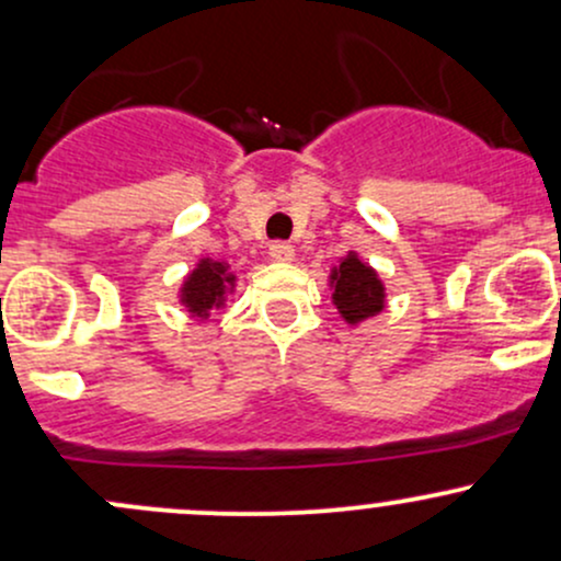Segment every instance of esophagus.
<instances>
[{"label": "esophagus", "mask_w": 561, "mask_h": 561, "mask_svg": "<svg viewBox=\"0 0 561 561\" xmlns=\"http://www.w3.org/2000/svg\"><path fill=\"white\" fill-rule=\"evenodd\" d=\"M268 257L276 263H290L295 257V250L290 242H271L268 244Z\"/></svg>", "instance_id": "1"}]
</instances>
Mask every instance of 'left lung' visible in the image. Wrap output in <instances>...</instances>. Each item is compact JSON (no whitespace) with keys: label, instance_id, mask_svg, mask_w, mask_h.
Listing matches in <instances>:
<instances>
[{"label":"left lung","instance_id":"1","mask_svg":"<svg viewBox=\"0 0 561 561\" xmlns=\"http://www.w3.org/2000/svg\"><path fill=\"white\" fill-rule=\"evenodd\" d=\"M330 285L335 290L332 293V304L337 306V311L348 324L365 322L367 317L383 311V282L354 252L343 257L341 266L332 268Z\"/></svg>","mask_w":561,"mask_h":561}]
</instances>
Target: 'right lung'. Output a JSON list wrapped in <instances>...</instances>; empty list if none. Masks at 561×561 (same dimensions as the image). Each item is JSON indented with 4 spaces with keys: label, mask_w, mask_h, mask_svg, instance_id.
Here are the masks:
<instances>
[{
    "label": "right lung",
    "mask_w": 561,
    "mask_h": 561,
    "mask_svg": "<svg viewBox=\"0 0 561 561\" xmlns=\"http://www.w3.org/2000/svg\"><path fill=\"white\" fill-rule=\"evenodd\" d=\"M233 279L229 266L220 261L202 257L196 268L191 271L181 287V304L194 313V317L207 319L213 309H220L226 300V293L233 290Z\"/></svg>",
    "instance_id": "1"
}]
</instances>
